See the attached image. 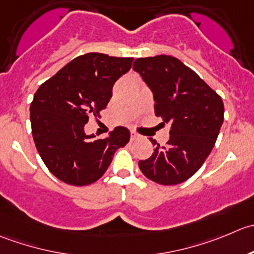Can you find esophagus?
Masks as SVG:
<instances>
[{"instance_id":"esophagus-1","label":"esophagus","mask_w":254,"mask_h":254,"mask_svg":"<svg viewBox=\"0 0 254 254\" xmlns=\"http://www.w3.org/2000/svg\"><path fill=\"white\" fill-rule=\"evenodd\" d=\"M140 135L138 134V133H135L134 130H130V140H135V139H138Z\"/></svg>"}]
</instances>
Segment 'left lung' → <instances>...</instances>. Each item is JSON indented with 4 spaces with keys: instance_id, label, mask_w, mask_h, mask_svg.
<instances>
[{
    "instance_id": "obj_1",
    "label": "left lung",
    "mask_w": 254,
    "mask_h": 254,
    "mask_svg": "<svg viewBox=\"0 0 254 254\" xmlns=\"http://www.w3.org/2000/svg\"><path fill=\"white\" fill-rule=\"evenodd\" d=\"M133 70L153 92L155 116L170 124L169 140L138 165L148 179L177 185L191 178L211 153L223 122L222 99L190 67L170 55L138 58Z\"/></svg>"
}]
</instances>
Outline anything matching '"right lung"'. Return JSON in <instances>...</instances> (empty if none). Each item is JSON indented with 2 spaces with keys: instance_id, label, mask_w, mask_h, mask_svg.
<instances>
[{
  "instance_id": "obj_1",
  "label": "right lung",
  "mask_w": 254,
  "mask_h": 254,
  "mask_svg": "<svg viewBox=\"0 0 254 254\" xmlns=\"http://www.w3.org/2000/svg\"><path fill=\"white\" fill-rule=\"evenodd\" d=\"M133 58L87 53L75 58L39 86L31 104L32 134L49 172L62 182L84 187L99 180L115 152L129 142L126 127L105 139L85 134L90 116L100 117L114 84L130 69Z\"/></svg>"
}]
</instances>
